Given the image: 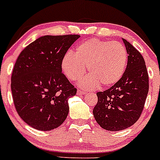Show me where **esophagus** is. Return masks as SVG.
I'll return each instance as SVG.
<instances>
[{
    "mask_svg": "<svg viewBox=\"0 0 160 160\" xmlns=\"http://www.w3.org/2000/svg\"><path fill=\"white\" fill-rule=\"evenodd\" d=\"M85 92L83 91V90H78L77 91V94L78 95H82V94H84Z\"/></svg>",
    "mask_w": 160,
    "mask_h": 160,
    "instance_id": "obj_1",
    "label": "esophagus"
}]
</instances>
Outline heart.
I'll use <instances>...</instances> for the list:
<instances>
[{
    "mask_svg": "<svg viewBox=\"0 0 160 160\" xmlns=\"http://www.w3.org/2000/svg\"><path fill=\"white\" fill-rule=\"evenodd\" d=\"M128 64V53L122 44L90 39L67 53L62 61L63 73L71 81H78L86 73L90 75L78 82L82 88L111 87L122 78Z\"/></svg>",
    "mask_w": 160,
    "mask_h": 160,
    "instance_id": "1",
    "label": "heart"
}]
</instances>
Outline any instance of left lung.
<instances>
[{"label":"left lung","mask_w":160,"mask_h":160,"mask_svg":"<svg viewBox=\"0 0 160 160\" xmlns=\"http://www.w3.org/2000/svg\"><path fill=\"white\" fill-rule=\"evenodd\" d=\"M128 53L122 78L110 89L98 92L93 110L96 122L103 129L117 131L130 128L140 117L149 90L145 61L130 42L122 38Z\"/></svg>","instance_id":"8db88e82"}]
</instances>
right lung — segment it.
Instances as JSON below:
<instances>
[{
  "label": "right lung",
  "mask_w": 160,
  "mask_h": 160,
  "mask_svg": "<svg viewBox=\"0 0 160 160\" xmlns=\"http://www.w3.org/2000/svg\"><path fill=\"white\" fill-rule=\"evenodd\" d=\"M80 35L41 37L21 52L11 77L15 108L38 131L58 128L69 113L68 100L77 89L62 73V61Z\"/></svg>",
  "instance_id": "right-lung-1"
}]
</instances>
